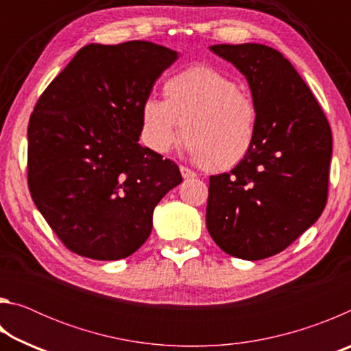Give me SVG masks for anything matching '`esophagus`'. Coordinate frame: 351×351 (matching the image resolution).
<instances>
[{"label": "esophagus", "mask_w": 351, "mask_h": 351, "mask_svg": "<svg viewBox=\"0 0 351 351\" xmlns=\"http://www.w3.org/2000/svg\"><path fill=\"white\" fill-rule=\"evenodd\" d=\"M180 170H181V175H182V178L184 180H189V178H195L197 176V173H195L193 170H190V169H187V167H180Z\"/></svg>", "instance_id": "34e87169"}]
</instances>
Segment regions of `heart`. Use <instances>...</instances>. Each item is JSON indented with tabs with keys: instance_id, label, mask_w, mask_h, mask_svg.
I'll return each mask as SVG.
<instances>
[{
	"instance_id": "1",
	"label": "heart",
	"mask_w": 351,
	"mask_h": 351,
	"mask_svg": "<svg viewBox=\"0 0 351 351\" xmlns=\"http://www.w3.org/2000/svg\"><path fill=\"white\" fill-rule=\"evenodd\" d=\"M164 100L141 105V138L165 154L184 133L193 161L212 171L235 169L249 156L258 134V108L239 82L209 66H193L169 77Z\"/></svg>"
}]
</instances>
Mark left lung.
Segmentation results:
<instances>
[{
	"instance_id": "1",
	"label": "left lung",
	"mask_w": 351,
	"mask_h": 351,
	"mask_svg": "<svg viewBox=\"0 0 351 351\" xmlns=\"http://www.w3.org/2000/svg\"><path fill=\"white\" fill-rule=\"evenodd\" d=\"M209 49L246 77L258 134L245 161L209 178L206 226L226 254L261 260L282 252L324 212L331 130L310 88L278 51L257 43Z\"/></svg>"
}]
</instances>
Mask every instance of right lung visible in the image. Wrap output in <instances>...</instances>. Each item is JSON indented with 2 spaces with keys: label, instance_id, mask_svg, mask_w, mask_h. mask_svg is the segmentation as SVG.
Here are the masks:
<instances>
[{
  "label": "right lung",
  "instance_id": "obj_1",
  "mask_svg": "<svg viewBox=\"0 0 351 351\" xmlns=\"http://www.w3.org/2000/svg\"><path fill=\"white\" fill-rule=\"evenodd\" d=\"M180 54L152 41L83 46L41 94L27 127V182L69 251L125 258L153 210L181 184L178 165L139 144L141 105Z\"/></svg>",
  "mask_w": 351,
  "mask_h": 351
}]
</instances>
